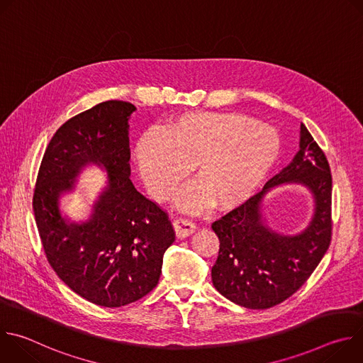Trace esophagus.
I'll return each mask as SVG.
<instances>
[{
    "label": "esophagus",
    "instance_id": "1",
    "mask_svg": "<svg viewBox=\"0 0 363 363\" xmlns=\"http://www.w3.org/2000/svg\"><path fill=\"white\" fill-rule=\"evenodd\" d=\"M174 230H175L177 237L185 238V237H189L191 234H194L196 227H195V224L192 221H188V220H184V218H178V220L174 221Z\"/></svg>",
    "mask_w": 363,
    "mask_h": 363
}]
</instances>
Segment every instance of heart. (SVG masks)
I'll list each match as a JSON object with an SVG mask.
<instances>
[{
	"instance_id": "1",
	"label": "heart",
	"mask_w": 363,
	"mask_h": 363,
	"mask_svg": "<svg viewBox=\"0 0 363 363\" xmlns=\"http://www.w3.org/2000/svg\"><path fill=\"white\" fill-rule=\"evenodd\" d=\"M281 153L279 132L241 113L186 112L158 133H145L133 160L150 196L168 202L189 168L195 184L178 198L182 210L208 202L230 210L245 202L266 181Z\"/></svg>"
}]
</instances>
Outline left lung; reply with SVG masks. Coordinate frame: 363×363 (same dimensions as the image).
Returning a JSON list of instances; mask_svg holds the SVG:
<instances>
[{"instance_id": "left-lung-1", "label": "left lung", "mask_w": 363, "mask_h": 363, "mask_svg": "<svg viewBox=\"0 0 363 363\" xmlns=\"http://www.w3.org/2000/svg\"><path fill=\"white\" fill-rule=\"evenodd\" d=\"M281 183H301L315 199V214L297 236L264 224L261 202ZM220 251L211 270L214 287L247 308H270L294 294L312 276L332 240V175L325 152L300 125V150L291 164L258 194L213 223Z\"/></svg>"}]
</instances>
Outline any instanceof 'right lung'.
Returning a JSON list of instances; mask_svg holds the SVG:
<instances>
[{
  "instance_id": "1",
  "label": "right lung",
  "mask_w": 363,
  "mask_h": 363,
  "mask_svg": "<svg viewBox=\"0 0 363 363\" xmlns=\"http://www.w3.org/2000/svg\"><path fill=\"white\" fill-rule=\"evenodd\" d=\"M129 101L108 100L76 115L51 138L38 169L33 210L50 266L90 303L122 307L157 287L175 241L168 214L130 181ZM108 172V185L82 225L61 217L58 199L83 166Z\"/></svg>"
}]
</instances>
